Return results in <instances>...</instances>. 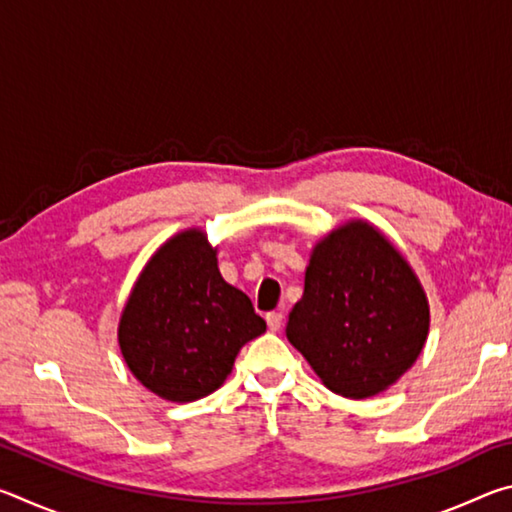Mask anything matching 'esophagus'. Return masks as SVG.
I'll list each match as a JSON object with an SVG mask.
<instances>
[{
	"label": "esophagus",
	"instance_id": "34e87169",
	"mask_svg": "<svg viewBox=\"0 0 512 512\" xmlns=\"http://www.w3.org/2000/svg\"><path fill=\"white\" fill-rule=\"evenodd\" d=\"M282 320H284L282 311H271V314H266V323H268V329H271V332H277V329L282 327Z\"/></svg>",
	"mask_w": 512,
	"mask_h": 512
}]
</instances>
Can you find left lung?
<instances>
[{"label": "left lung", "instance_id": "1", "mask_svg": "<svg viewBox=\"0 0 512 512\" xmlns=\"http://www.w3.org/2000/svg\"><path fill=\"white\" fill-rule=\"evenodd\" d=\"M427 336V293L384 232L350 219L316 241L287 339L329 391L348 400L388 391Z\"/></svg>", "mask_w": 512, "mask_h": 512}]
</instances>
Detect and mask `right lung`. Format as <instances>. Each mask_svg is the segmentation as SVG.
<instances>
[{"label":"right lung","mask_w":512,"mask_h":512,"mask_svg":"<svg viewBox=\"0 0 512 512\" xmlns=\"http://www.w3.org/2000/svg\"><path fill=\"white\" fill-rule=\"evenodd\" d=\"M216 250L201 228L176 232L144 264L121 309V357L167 402L214 393L239 350L266 332L246 293L223 280Z\"/></svg>","instance_id":"right-lung-1"}]
</instances>
